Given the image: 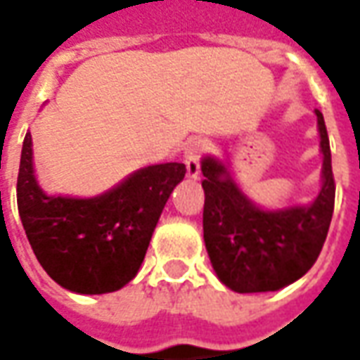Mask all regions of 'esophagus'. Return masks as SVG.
Returning <instances> with one entry per match:
<instances>
[{"label": "esophagus", "instance_id": "obj_1", "mask_svg": "<svg viewBox=\"0 0 360 360\" xmlns=\"http://www.w3.org/2000/svg\"><path fill=\"white\" fill-rule=\"evenodd\" d=\"M205 151V141L201 139H192L186 145L184 149V162H186V176L195 180L200 176V159Z\"/></svg>", "mask_w": 360, "mask_h": 360}]
</instances>
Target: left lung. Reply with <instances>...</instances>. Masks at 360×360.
Instances as JSON below:
<instances>
[{
  "label": "left lung",
  "instance_id": "left-lung-1",
  "mask_svg": "<svg viewBox=\"0 0 360 360\" xmlns=\"http://www.w3.org/2000/svg\"><path fill=\"white\" fill-rule=\"evenodd\" d=\"M320 135V190L308 203L266 209L234 180L226 160L205 155L203 240L219 281L234 292H269L298 281L320 256L333 213L335 184L328 129L314 110Z\"/></svg>",
  "mask_w": 360,
  "mask_h": 360
}]
</instances>
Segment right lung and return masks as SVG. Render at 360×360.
Wrapping results in <instances>:
<instances>
[{
  "label": "right lung",
  "instance_id": "right-lung-1",
  "mask_svg": "<svg viewBox=\"0 0 360 360\" xmlns=\"http://www.w3.org/2000/svg\"><path fill=\"white\" fill-rule=\"evenodd\" d=\"M184 174L182 162H162L135 170L93 198L50 195L38 184L27 131L17 205L40 266L77 295L122 289L139 271L160 213Z\"/></svg>",
  "mask_w": 360,
  "mask_h": 360
}]
</instances>
